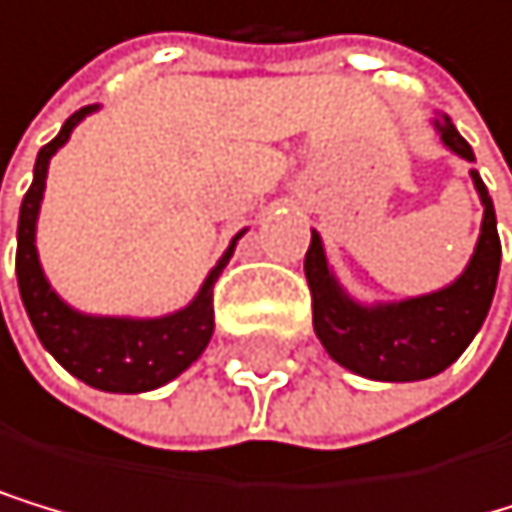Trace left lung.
<instances>
[{
    "mask_svg": "<svg viewBox=\"0 0 512 512\" xmlns=\"http://www.w3.org/2000/svg\"><path fill=\"white\" fill-rule=\"evenodd\" d=\"M443 145L459 158L475 161L472 145L446 120L434 123ZM475 189L485 205L481 237L465 272L450 288L434 294L408 297L399 304L361 307L342 291V285L329 272L323 253V240L313 231L310 250L304 259V275L313 297V329L332 361H339L351 373L386 383H412L437 377L469 348L475 332L491 310V297L500 272V237L494 202L481 183L478 170H472Z\"/></svg>",
    "mask_w": 512,
    "mask_h": 512,
    "instance_id": "8db88e82",
    "label": "left lung"
}]
</instances>
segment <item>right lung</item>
<instances>
[{
  "mask_svg": "<svg viewBox=\"0 0 512 512\" xmlns=\"http://www.w3.org/2000/svg\"><path fill=\"white\" fill-rule=\"evenodd\" d=\"M97 107H81L72 113L59 135L43 145L34 164V183L24 193L21 215H18V291L24 300V310L31 316V326L37 332L40 345L66 367L72 377L104 392H148L170 383L173 377L193 364L205 351L208 339L215 332V304L212 291L221 269L234 253V243L227 246L218 266L208 272L205 285L199 288L196 300L189 307L158 316V319H126V316H88L78 313L69 304H62L59 294L43 278L37 259V212L47 186V167L53 154L69 142L72 129L85 120Z\"/></svg>",
  "mask_w": 512,
  "mask_h": 512,
  "instance_id": "1",
  "label": "right lung"
}]
</instances>
